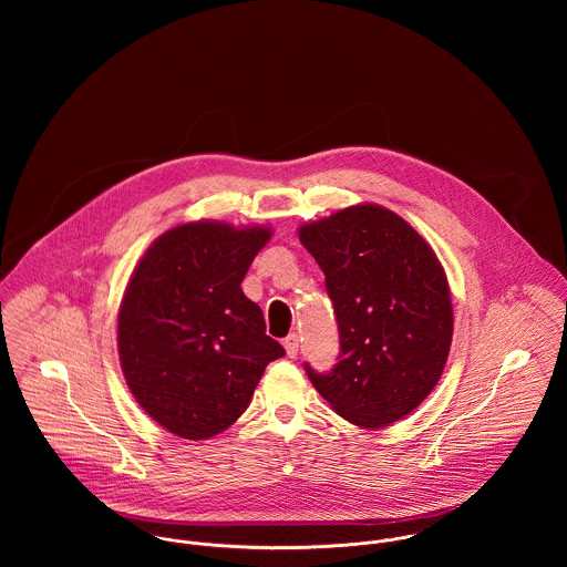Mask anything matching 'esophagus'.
<instances>
[{"label": "esophagus", "mask_w": 567, "mask_h": 567, "mask_svg": "<svg viewBox=\"0 0 567 567\" xmlns=\"http://www.w3.org/2000/svg\"><path fill=\"white\" fill-rule=\"evenodd\" d=\"M284 347H286V353L290 358H297L299 355V347H301V338L297 333H290L286 340H284Z\"/></svg>", "instance_id": "obj_1"}]
</instances>
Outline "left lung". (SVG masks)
<instances>
[{
    "label": "left lung",
    "instance_id": "left-lung-1",
    "mask_svg": "<svg viewBox=\"0 0 567 567\" xmlns=\"http://www.w3.org/2000/svg\"><path fill=\"white\" fill-rule=\"evenodd\" d=\"M340 336L338 362L315 389L347 421L386 427L421 404L447 362L454 315L430 244L380 205H355L303 225Z\"/></svg>",
    "mask_w": 567,
    "mask_h": 567
}]
</instances>
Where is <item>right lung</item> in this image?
Listing matches in <instances>:
<instances>
[{
  "instance_id": "right-lung-1",
  "label": "right lung",
  "mask_w": 567,
  "mask_h": 567,
  "mask_svg": "<svg viewBox=\"0 0 567 567\" xmlns=\"http://www.w3.org/2000/svg\"><path fill=\"white\" fill-rule=\"evenodd\" d=\"M270 229L187 223L137 264L117 317L126 384L167 432L203 441L250 404L268 362L286 355L240 288Z\"/></svg>"
}]
</instances>
